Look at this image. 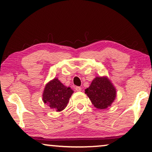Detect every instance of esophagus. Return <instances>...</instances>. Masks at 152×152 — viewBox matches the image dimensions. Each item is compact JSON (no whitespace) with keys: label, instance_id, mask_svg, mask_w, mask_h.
Here are the masks:
<instances>
[{"label":"esophagus","instance_id":"1","mask_svg":"<svg viewBox=\"0 0 152 152\" xmlns=\"http://www.w3.org/2000/svg\"><path fill=\"white\" fill-rule=\"evenodd\" d=\"M82 89V88H81L80 87H78V86H77V87H75V90L76 91H80L81 90H82V89Z\"/></svg>","mask_w":152,"mask_h":152}]
</instances>
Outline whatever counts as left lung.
Segmentation results:
<instances>
[{"instance_id": "obj_1", "label": "left lung", "mask_w": 152, "mask_h": 152, "mask_svg": "<svg viewBox=\"0 0 152 152\" xmlns=\"http://www.w3.org/2000/svg\"><path fill=\"white\" fill-rule=\"evenodd\" d=\"M85 94L95 107L100 110L107 108L116 98V89L106 77H96Z\"/></svg>"}]
</instances>
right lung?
Returning <instances> with one entry per match:
<instances>
[{"mask_svg":"<svg viewBox=\"0 0 152 152\" xmlns=\"http://www.w3.org/2000/svg\"><path fill=\"white\" fill-rule=\"evenodd\" d=\"M73 92L70 87H65L58 79L54 78L46 85L42 98L45 103L60 112L66 107Z\"/></svg>","mask_w":152,"mask_h":152,"instance_id":"obj_1","label":"right lung"}]
</instances>
